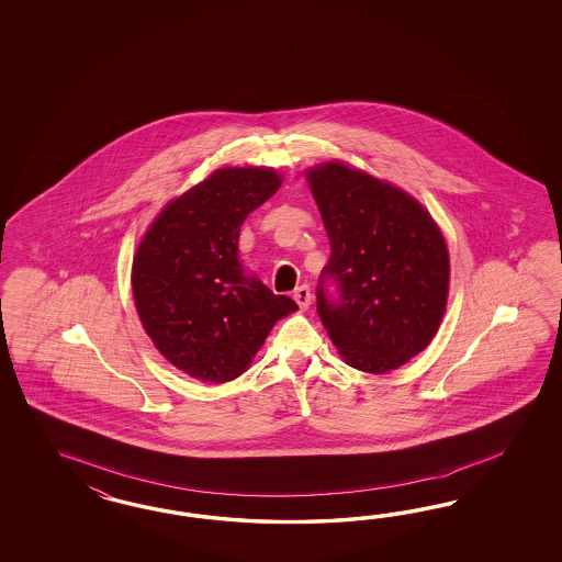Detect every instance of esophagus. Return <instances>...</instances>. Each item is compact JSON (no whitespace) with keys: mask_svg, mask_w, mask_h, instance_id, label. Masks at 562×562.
<instances>
[{"mask_svg":"<svg viewBox=\"0 0 562 562\" xmlns=\"http://www.w3.org/2000/svg\"><path fill=\"white\" fill-rule=\"evenodd\" d=\"M294 301L299 303L301 308H306V306L311 305V290L308 286H299V289L294 290Z\"/></svg>","mask_w":562,"mask_h":562,"instance_id":"esophagus-1","label":"esophagus"}]
</instances>
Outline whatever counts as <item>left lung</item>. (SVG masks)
<instances>
[{
	"instance_id": "8db88e82",
	"label": "left lung",
	"mask_w": 562,
	"mask_h": 562,
	"mask_svg": "<svg viewBox=\"0 0 562 562\" xmlns=\"http://www.w3.org/2000/svg\"><path fill=\"white\" fill-rule=\"evenodd\" d=\"M306 181L331 245L317 313L350 367L393 371L423 352L441 324L449 294L441 231L406 191L348 165L313 167Z\"/></svg>"
}]
</instances>
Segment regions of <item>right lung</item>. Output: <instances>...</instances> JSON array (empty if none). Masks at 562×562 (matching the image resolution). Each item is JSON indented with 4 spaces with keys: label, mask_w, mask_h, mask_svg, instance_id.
Listing matches in <instances>:
<instances>
[{
    "label": "right lung",
    "mask_w": 562,
    "mask_h": 562,
    "mask_svg": "<svg viewBox=\"0 0 562 562\" xmlns=\"http://www.w3.org/2000/svg\"><path fill=\"white\" fill-rule=\"evenodd\" d=\"M280 183L263 167L214 170L165 205L142 238L132 268L137 315L183 373L207 383L237 379L273 324L299 308L238 261L240 224Z\"/></svg>",
    "instance_id": "add662e5"
}]
</instances>
